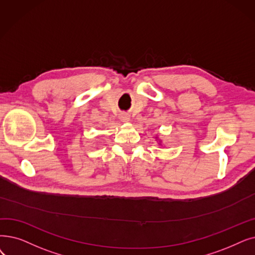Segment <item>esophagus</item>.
<instances>
[{"label": "esophagus", "mask_w": 255, "mask_h": 255, "mask_svg": "<svg viewBox=\"0 0 255 255\" xmlns=\"http://www.w3.org/2000/svg\"><path fill=\"white\" fill-rule=\"evenodd\" d=\"M121 120L123 122H129L130 121V117L128 115H123L121 117Z\"/></svg>", "instance_id": "1"}]
</instances>
